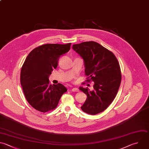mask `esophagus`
<instances>
[{"mask_svg":"<svg viewBox=\"0 0 149 149\" xmlns=\"http://www.w3.org/2000/svg\"><path fill=\"white\" fill-rule=\"evenodd\" d=\"M72 91L73 92H78L79 90V89L77 88H73L72 89Z\"/></svg>","mask_w":149,"mask_h":149,"instance_id":"34e87169","label":"esophagus"}]
</instances>
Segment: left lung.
Wrapping results in <instances>:
<instances>
[{
    "label": "left lung",
    "instance_id": "1",
    "mask_svg": "<svg viewBox=\"0 0 149 149\" xmlns=\"http://www.w3.org/2000/svg\"><path fill=\"white\" fill-rule=\"evenodd\" d=\"M72 48L84 60L86 81L94 82L92 91L79 88L87 97L81 109L90 115L99 113L112 103L119 88L122 75L118 61L111 51L94 41L74 44Z\"/></svg>",
    "mask_w": 149,
    "mask_h": 149
}]
</instances>
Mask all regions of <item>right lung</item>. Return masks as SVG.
I'll list each match as a JSON object with an SVG mask.
<instances>
[{
  "label": "right lung",
  "instance_id": "obj_1",
  "mask_svg": "<svg viewBox=\"0 0 149 149\" xmlns=\"http://www.w3.org/2000/svg\"><path fill=\"white\" fill-rule=\"evenodd\" d=\"M67 44H47L32 50L21 69L20 83L28 102L36 110L47 112L56 108L67 88L62 84H50L49 76L58 66L61 55L70 49Z\"/></svg>",
  "mask_w": 149,
  "mask_h": 149
}]
</instances>
